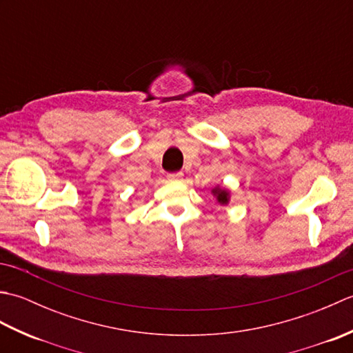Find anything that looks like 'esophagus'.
Wrapping results in <instances>:
<instances>
[{
    "label": "esophagus",
    "instance_id": "34e87169",
    "mask_svg": "<svg viewBox=\"0 0 353 353\" xmlns=\"http://www.w3.org/2000/svg\"><path fill=\"white\" fill-rule=\"evenodd\" d=\"M168 179L170 181H179V179H182V172H170Z\"/></svg>",
    "mask_w": 353,
    "mask_h": 353
}]
</instances>
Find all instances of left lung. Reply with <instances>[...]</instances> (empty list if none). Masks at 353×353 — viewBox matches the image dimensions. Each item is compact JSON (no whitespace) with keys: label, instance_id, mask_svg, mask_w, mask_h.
Wrapping results in <instances>:
<instances>
[{"label":"left lung","instance_id":"1","mask_svg":"<svg viewBox=\"0 0 353 353\" xmlns=\"http://www.w3.org/2000/svg\"><path fill=\"white\" fill-rule=\"evenodd\" d=\"M212 194H214V197L216 199V203H220L223 206L229 203V200H230L229 190L223 188V186H215V188L212 190Z\"/></svg>","mask_w":353,"mask_h":353}]
</instances>
